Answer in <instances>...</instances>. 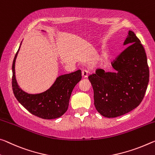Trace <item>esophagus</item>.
I'll list each match as a JSON object with an SVG mask.
<instances>
[{"label":"esophagus","instance_id":"esophagus-1","mask_svg":"<svg viewBox=\"0 0 155 155\" xmlns=\"http://www.w3.org/2000/svg\"><path fill=\"white\" fill-rule=\"evenodd\" d=\"M88 73H89V71L87 70H83L82 71V76L84 78H86V77H87V76H88Z\"/></svg>","mask_w":155,"mask_h":155}]
</instances>
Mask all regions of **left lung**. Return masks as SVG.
<instances>
[{"instance_id":"obj_1","label":"left lung","mask_w":155,"mask_h":155,"mask_svg":"<svg viewBox=\"0 0 155 155\" xmlns=\"http://www.w3.org/2000/svg\"><path fill=\"white\" fill-rule=\"evenodd\" d=\"M124 45L128 46L112 63L114 72L99 69L88 77L94 106L105 117H117L136 108L148 87L149 68L141 41L129 31Z\"/></svg>"}]
</instances>
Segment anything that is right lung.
<instances>
[{"instance_id":"1","label":"right lung","mask_w":155,"mask_h":155,"mask_svg":"<svg viewBox=\"0 0 155 155\" xmlns=\"http://www.w3.org/2000/svg\"><path fill=\"white\" fill-rule=\"evenodd\" d=\"M21 43L12 65V89L14 96L25 108L36 117L44 119H54L61 117L68 108L69 101L74 87L81 80V71L78 70L60 75L45 92L29 94L19 87L16 78L15 63Z\"/></svg>"}]
</instances>
